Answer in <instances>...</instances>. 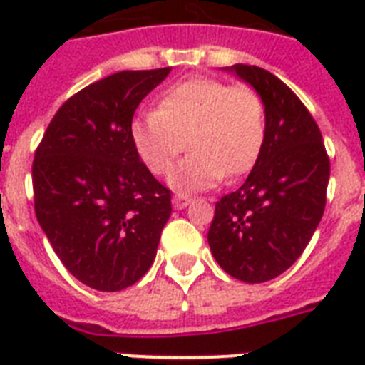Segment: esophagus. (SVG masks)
Wrapping results in <instances>:
<instances>
[{
    "label": "esophagus",
    "mask_w": 365,
    "mask_h": 365,
    "mask_svg": "<svg viewBox=\"0 0 365 365\" xmlns=\"http://www.w3.org/2000/svg\"><path fill=\"white\" fill-rule=\"evenodd\" d=\"M189 205H191V197H187V195L178 193L172 197V206H174L176 210H182V208H185V206Z\"/></svg>",
    "instance_id": "1"
}]
</instances>
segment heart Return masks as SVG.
<instances>
[{
  "instance_id": "heart-1",
  "label": "heart",
  "mask_w": 365,
  "mask_h": 365,
  "mask_svg": "<svg viewBox=\"0 0 365 365\" xmlns=\"http://www.w3.org/2000/svg\"><path fill=\"white\" fill-rule=\"evenodd\" d=\"M130 140L157 176L170 174L185 149L191 153L172 174L180 191L214 187L223 176H240L255 165L265 142V104L252 87L193 77L170 87L157 111L134 117Z\"/></svg>"
}]
</instances>
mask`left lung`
Returning <instances> with one entry per match:
<instances>
[{"mask_svg":"<svg viewBox=\"0 0 365 365\" xmlns=\"http://www.w3.org/2000/svg\"><path fill=\"white\" fill-rule=\"evenodd\" d=\"M225 70L263 100L265 142L246 182L216 202L208 244L227 274L259 284L288 271L317 231L329 157L317 121L288 85L257 66Z\"/></svg>","mask_w":365,"mask_h":365,"instance_id":"left-lung-1","label":"left lung"}]
</instances>
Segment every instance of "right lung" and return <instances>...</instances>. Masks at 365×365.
<instances>
[{"instance_id":"obj_1","label":"right lung","mask_w":365,"mask_h":365,"mask_svg":"<svg viewBox=\"0 0 365 365\" xmlns=\"http://www.w3.org/2000/svg\"><path fill=\"white\" fill-rule=\"evenodd\" d=\"M172 68L119 71L60 106L31 165L37 222L79 280L121 292L149 271L172 214L130 140L134 111Z\"/></svg>"}]
</instances>
